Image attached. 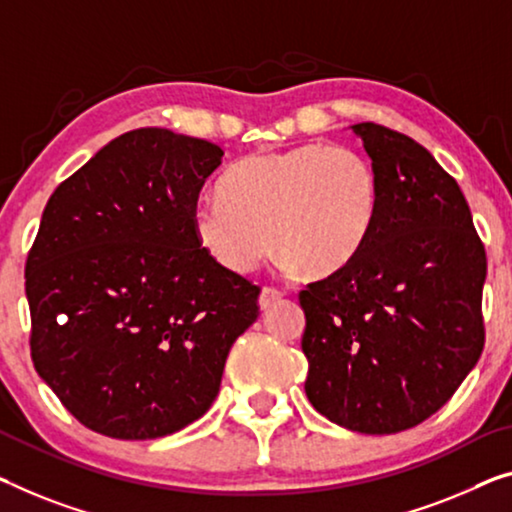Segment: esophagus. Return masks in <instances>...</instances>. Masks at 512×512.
<instances>
[{
	"label": "esophagus",
	"instance_id": "1",
	"mask_svg": "<svg viewBox=\"0 0 512 512\" xmlns=\"http://www.w3.org/2000/svg\"><path fill=\"white\" fill-rule=\"evenodd\" d=\"M282 299V292L276 287H264L262 294H259V308L269 310L271 305H276Z\"/></svg>",
	"mask_w": 512,
	"mask_h": 512
}]
</instances>
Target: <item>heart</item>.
Listing matches in <instances>:
<instances>
[{
	"label": "heart",
	"mask_w": 512,
	"mask_h": 512,
	"mask_svg": "<svg viewBox=\"0 0 512 512\" xmlns=\"http://www.w3.org/2000/svg\"><path fill=\"white\" fill-rule=\"evenodd\" d=\"M220 193L190 213L193 236L220 269L243 276L271 250L305 280L338 276L363 253L381 211L370 158L312 142L234 163Z\"/></svg>",
	"instance_id": "obj_1"
}]
</instances>
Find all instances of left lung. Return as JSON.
Listing matches in <instances>:
<instances>
[{
	"label": "left lung",
	"instance_id": "left-lung-1",
	"mask_svg": "<svg viewBox=\"0 0 512 512\" xmlns=\"http://www.w3.org/2000/svg\"><path fill=\"white\" fill-rule=\"evenodd\" d=\"M381 211L338 276L301 289L305 395L347 430L393 434L444 407L485 347V246L457 181L409 135L352 126Z\"/></svg>",
	"mask_w": 512,
	"mask_h": 512
}]
</instances>
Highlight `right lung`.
I'll return each instance as SVG.
<instances>
[{"mask_svg": "<svg viewBox=\"0 0 512 512\" xmlns=\"http://www.w3.org/2000/svg\"><path fill=\"white\" fill-rule=\"evenodd\" d=\"M223 149L137 128L61 181L25 264L34 368L78 421L156 439L207 414L259 287L197 246L190 213Z\"/></svg>", "mask_w": 512, "mask_h": 512, "instance_id": "right-lung-1", "label": "right lung"}]
</instances>
